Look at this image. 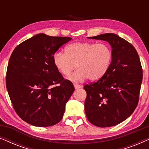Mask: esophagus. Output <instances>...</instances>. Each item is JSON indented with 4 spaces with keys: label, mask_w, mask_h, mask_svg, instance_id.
Returning a JSON list of instances; mask_svg holds the SVG:
<instances>
[{
    "label": "esophagus",
    "mask_w": 149,
    "mask_h": 149,
    "mask_svg": "<svg viewBox=\"0 0 149 149\" xmlns=\"http://www.w3.org/2000/svg\"><path fill=\"white\" fill-rule=\"evenodd\" d=\"M74 88L76 89H80V88H81V87H83V86L82 85H78V84H74Z\"/></svg>",
    "instance_id": "obj_1"
}]
</instances>
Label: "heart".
<instances>
[{"label":"heart","mask_w":149,"mask_h":149,"mask_svg":"<svg viewBox=\"0 0 149 149\" xmlns=\"http://www.w3.org/2000/svg\"><path fill=\"white\" fill-rule=\"evenodd\" d=\"M113 53L104 43L92 42H76L65 47V54L56 52L53 56L55 67L64 76H68L78 68L68 79L79 82L88 78L95 81L104 75L111 66Z\"/></svg>","instance_id":"1"}]
</instances>
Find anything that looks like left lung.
Listing matches in <instances>:
<instances>
[{
    "label": "left lung",
    "instance_id": "obj_1",
    "mask_svg": "<svg viewBox=\"0 0 149 149\" xmlns=\"http://www.w3.org/2000/svg\"><path fill=\"white\" fill-rule=\"evenodd\" d=\"M87 38L109 42L113 59L101 79L84 86L85 114L93 125L111 127L127 119L137 107L142 81L141 63L134 47L117 34Z\"/></svg>",
    "mask_w": 149,
    "mask_h": 149
}]
</instances>
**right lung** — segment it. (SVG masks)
I'll use <instances>...</instances> for the list:
<instances>
[{
  "mask_svg": "<svg viewBox=\"0 0 149 149\" xmlns=\"http://www.w3.org/2000/svg\"><path fill=\"white\" fill-rule=\"evenodd\" d=\"M71 39L38 34L11 54L6 86L14 110L26 123L48 127L62 120L74 87L55 67L53 56Z\"/></svg>",
  "mask_w": 149,
  "mask_h": 149,
  "instance_id": "right-lung-1",
  "label": "right lung"
}]
</instances>
